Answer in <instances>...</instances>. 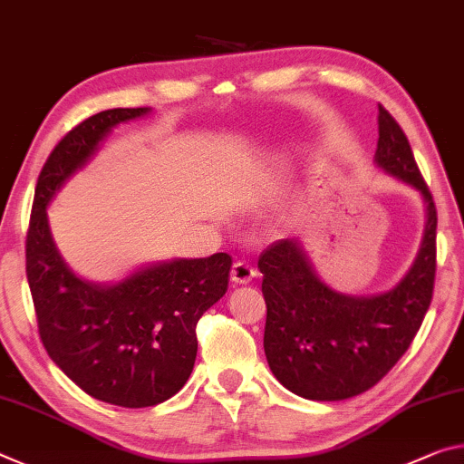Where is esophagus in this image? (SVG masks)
<instances>
[{
	"mask_svg": "<svg viewBox=\"0 0 464 464\" xmlns=\"http://www.w3.org/2000/svg\"><path fill=\"white\" fill-rule=\"evenodd\" d=\"M230 277L237 285L238 284H250L256 277V269L253 267V265H248L246 261H237V263H234V267H232Z\"/></svg>",
	"mask_w": 464,
	"mask_h": 464,
	"instance_id": "esophagus-1",
	"label": "esophagus"
}]
</instances>
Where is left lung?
<instances>
[{
  "mask_svg": "<svg viewBox=\"0 0 464 464\" xmlns=\"http://www.w3.org/2000/svg\"><path fill=\"white\" fill-rule=\"evenodd\" d=\"M376 162L415 187L428 208L420 255L391 292L370 298L333 292L295 240L273 242L259 256L265 355L277 381L304 399L343 401L381 382L411 345L434 295L436 205L407 135L382 104Z\"/></svg>",
  "mask_w": 464,
  "mask_h": 464,
  "instance_id": "left-lung-1",
  "label": "left lung"
}]
</instances>
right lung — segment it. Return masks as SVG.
<instances>
[{
  "label": "right lung",
  "mask_w": 464,
  "mask_h": 464,
  "mask_svg": "<svg viewBox=\"0 0 464 464\" xmlns=\"http://www.w3.org/2000/svg\"><path fill=\"white\" fill-rule=\"evenodd\" d=\"M150 109H111L63 135L34 188L26 277L49 358L90 397L140 409L164 403L191 376L197 323L227 290L232 256L151 265L115 285L82 282L53 245L47 205L109 131Z\"/></svg>",
  "instance_id": "add662e5"
}]
</instances>
